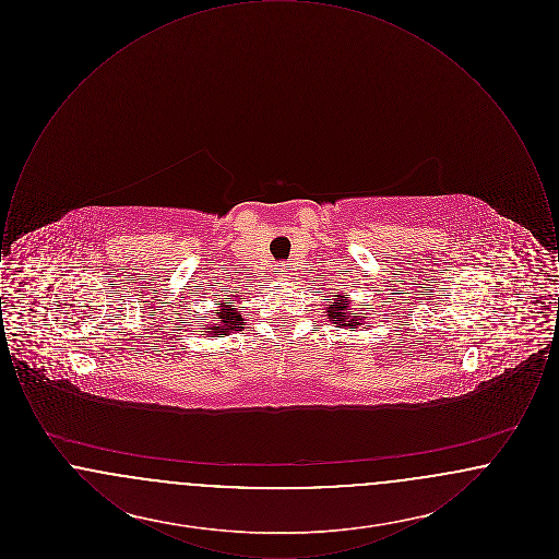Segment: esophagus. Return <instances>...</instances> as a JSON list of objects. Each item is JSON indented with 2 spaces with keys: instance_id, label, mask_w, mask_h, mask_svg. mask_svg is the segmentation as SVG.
<instances>
[{
  "instance_id": "esophagus-1",
  "label": "esophagus",
  "mask_w": 559,
  "mask_h": 559,
  "mask_svg": "<svg viewBox=\"0 0 559 559\" xmlns=\"http://www.w3.org/2000/svg\"><path fill=\"white\" fill-rule=\"evenodd\" d=\"M276 272H278V276H283V278H289V266L287 264H283V266L276 267Z\"/></svg>"
}]
</instances>
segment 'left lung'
<instances>
[{
  "mask_svg": "<svg viewBox=\"0 0 559 559\" xmlns=\"http://www.w3.org/2000/svg\"><path fill=\"white\" fill-rule=\"evenodd\" d=\"M324 314L340 329H358L367 320V314H362V310L352 308V297L344 293L331 295V301H326L324 306Z\"/></svg>",
  "mask_w": 559,
  "mask_h": 559,
  "instance_id": "left-lung-1",
  "label": "left lung"
}]
</instances>
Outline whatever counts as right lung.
Here are the masks:
<instances>
[{"mask_svg": "<svg viewBox=\"0 0 559 559\" xmlns=\"http://www.w3.org/2000/svg\"><path fill=\"white\" fill-rule=\"evenodd\" d=\"M245 297H240L239 292H230V295L222 297L217 308L213 310L212 324H203L205 331L203 335L207 337H222V335H230L235 331H242V317H240L239 306Z\"/></svg>", "mask_w": 559, "mask_h": 559, "instance_id": "obj_1", "label": "right lung"}]
</instances>
